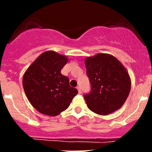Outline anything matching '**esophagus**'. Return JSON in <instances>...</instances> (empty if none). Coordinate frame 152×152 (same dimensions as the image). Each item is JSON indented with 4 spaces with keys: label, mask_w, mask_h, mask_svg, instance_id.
<instances>
[{
    "label": "esophagus",
    "mask_w": 152,
    "mask_h": 152,
    "mask_svg": "<svg viewBox=\"0 0 152 152\" xmlns=\"http://www.w3.org/2000/svg\"><path fill=\"white\" fill-rule=\"evenodd\" d=\"M77 90H78V92H79V93H82V88H81L80 86H78L77 87Z\"/></svg>",
    "instance_id": "34e87169"
}]
</instances>
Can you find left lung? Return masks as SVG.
<instances>
[{
	"label": "left lung",
	"mask_w": 152,
	"mask_h": 152,
	"mask_svg": "<svg viewBox=\"0 0 152 152\" xmlns=\"http://www.w3.org/2000/svg\"><path fill=\"white\" fill-rule=\"evenodd\" d=\"M91 93L85 95L88 108L101 115L119 110L131 90V79L123 64L109 53H97L85 59Z\"/></svg>",
	"instance_id": "1"
}]
</instances>
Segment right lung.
I'll return each instance as SVG.
<instances>
[{"instance_id": "1", "label": "right lung", "mask_w": 152, "mask_h": 152, "mask_svg": "<svg viewBox=\"0 0 152 152\" xmlns=\"http://www.w3.org/2000/svg\"><path fill=\"white\" fill-rule=\"evenodd\" d=\"M68 62L65 55L53 50L41 53L29 66L23 77L26 97L38 112L56 116L65 111L78 93L69 85V79L61 73Z\"/></svg>"}]
</instances>
